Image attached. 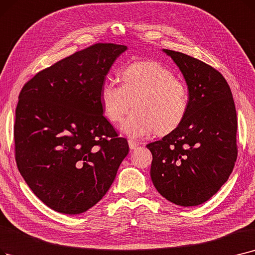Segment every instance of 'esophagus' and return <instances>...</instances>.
<instances>
[{"label":"esophagus","instance_id":"esophagus-1","mask_svg":"<svg viewBox=\"0 0 255 255\" xmlns=\"http://www.w3.org/2000/svg\"><path fill=\"white\" fill-rule=\"evenodd\" d=\"M128 143H129V148H130L131 150L135 149V148L138 146V142H137L136 140H133V139H129V140H128Z\"/></svg>","mask_w":255,"mask_h":255}]
</instances>
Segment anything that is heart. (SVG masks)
Segmentation results:
<instances>
[{
    "label": "heart",
    "mask_w": 255,
    "mask_h": 255,
    "mask_svg": "<svg viewBox=\"0 0 255 255\" xmlns=\"http://www.w3.org/2000/svg\"><path fill=\"white\" fill-rule=\"evenodd\" d=\"M121 79L122 85L105 81L100 98L104 115L113 123L123 120L131 106L135 109L122 125L126 134L141 137L154 131L164 136L182 124L189 112V91L163 64L131 62L122 70Z\"/></svg>",
    "instance_id": "obj_1"
}]
</instances>
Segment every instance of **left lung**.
Wrapping results in <instances>:
<instances>
[{
    "label": "left lung",
    "mask_w": 255,
    "mask_h": 255,
    "mask_svg": "<svg viewBox=\"0 0 255 255\" xmlns=\"http://www.w3.org/2000/svg\"><path fill=\"white\" fill-rule=\"evenodd\" d=\"M181 71L189 88V112L182 124L150 142L151 179L158 193L180 206L212 198L228 179L238 156V120L224 77L203 61L162 50Z\"/></svg>",
    "instance_id": "obj_1"
}]
</instances>
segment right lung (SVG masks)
Masks as SVG:
<instances>
[{
    "label": "right lung",
    "instance_id": "add662e5",
    "mask_svg": "<svg viewBox=\"0 0 255 255\" xmlns=\"http://www.w3.org/2000/svg\"><path fill=\"white\" fill-rule=\"evenodd\" d=\"M126 50L96 43L40 71L19 93L17 169L58 213L82 214L100 201L129 152L127 139L103 116L100 98L106 75Z\"/></svg>",
    "mask_w": 255,
    "mask_h": 255
}]
</instances>
